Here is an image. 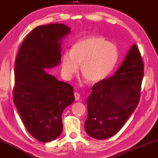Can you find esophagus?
<instances>
[{"label": "esophagus", "instance_id": "obj_1", "mask_svg": "<svg viewBox=\"0 0 158 158\" xmlns=\"http://www.w3.org/2000/svg\"><path fill=\"white\" fill-rule=\"evenodd\" d=\"M74 96H75V99L77 101H79L80 98V94L78 92H74Z\"/></svg>", "mask_w": 158, "mask_h": 158}]
</instances>
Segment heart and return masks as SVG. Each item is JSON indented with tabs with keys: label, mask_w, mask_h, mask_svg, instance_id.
<instances>
[{
	"label": "heart",
	"mask_w": 158,
	"mask_h": 158,
	"mask_svg": "<svg viewBox=\"0 0 158 158\" xmlns=\"http://www.w3.org/2000/svg\"><path fill=\"white\" fill-rule=\"evenodd\" d=\"M118 60L116 45L100 37H85L72 45L71 52L62 55V72L70 79L77 73L79 64H81L83 77L90 83H98L112 73Z\"/></svg>",
	"instance_id": "obj_1"
}]
</instances>
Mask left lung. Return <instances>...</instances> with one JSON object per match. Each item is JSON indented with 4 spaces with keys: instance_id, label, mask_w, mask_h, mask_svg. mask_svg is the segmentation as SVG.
I'll list each match as a JSON object with an SVG mask.
<instances>
[{
    "instance_id": "8db88e82",
    "label": "left lung",
    "mask_w": 158,
    "mask_h": 158,
    "mask_svg": "<svg viewBox=\"0 0 158 158\" xmlns=\"http://www.w3.org/2000/svg\"><path fill=\"white\" fill-rule=\"evenodd\" d=\"M143 68L139 49L133 44L115 74L92 87L85 123L88 135L104 140L121 130L139 103Z\"/></svg>"
}]
</instances>
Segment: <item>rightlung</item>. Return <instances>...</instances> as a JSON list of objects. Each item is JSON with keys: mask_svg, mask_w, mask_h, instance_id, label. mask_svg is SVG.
<instances>
[{"mask_svg": "<svg viewBox=\"0 0 158 158\" xmlns=\"http://www.w3.org/2000/svg\"><path fill=\"white\" fill-rule=\"evenodd\" d=\"M70 32L62 23L37 26L25 38L15 60L14 103L26 130L40 142L60 136L62 114L74 102L73 87L45 70L60 63L62 40Z\"/></svg>", "mask_w": 158, "mask_h": 158, "instance_id": "right-lung-1", "label": "right lung"}]
</instances>
